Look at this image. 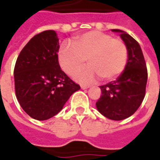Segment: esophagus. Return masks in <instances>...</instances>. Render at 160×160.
Here are the masks:
<instances>
[{"label":"esophagus","mask_w":160,"mask_h":160,"mask_svg":"<svg viewBox=\"0 0 160 160\" xmlns=\"http://www.w3.org/2000/svg\"><path fill=\"white\" fill-rule=\"evenodd\" d=\"M80 88H81L82 89H86V88H89V86L88 85H80Z\"/></svg>","instance_id":"esophagus-1"}]
</instances>
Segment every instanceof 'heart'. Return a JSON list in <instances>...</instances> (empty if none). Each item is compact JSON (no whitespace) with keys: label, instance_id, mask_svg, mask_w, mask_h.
Instances as JSON below:
<instances>
[{"label":"heart","instance_id":"heart-1","mask_svg":"<svg viewBox=\"0 0 160 160\" xmlns=\"http://www.w3.org/2000/svg\"><path fill=\"white\" fill-rule=\"evenodd\" d=\"M72 44H63L58 52L60 66L67 74L73 76L86 63L78 79L82 82H90L98 77L110 80L120 75L128 62V48L123 41L113 38L100 31H90L76 36Z\"/></svg>","mask_w":160,"mask_h":160}]
</instances>
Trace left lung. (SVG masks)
<instances>
[{
	"instance_id": "1",
	"label": "left lung",
	"mask_w": 160,
	"mask_h": 160,
	"mask_svg": "<svg viewBox=\"0 0 160 160\" xmlns=\"http://www.w3.org/2000/svg\"><path fill=\"white\" fill-rule=\"evenodd\" d=\"M128 48V59L124 72L117 80L100 86L102 95L97 102L98 112L112 120L128 118L137 111L145 97L147 67L139 43L128 33L118 29Z\"/></svg>"
}]
</instances>
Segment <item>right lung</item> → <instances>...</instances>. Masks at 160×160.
Listing matches in <instances>:
<instances>
[{
  "label": "right lung",
  "mask_w": 160,
  "mask_h": 160,
  "mask_svg": "<svg viewBox=\"0 0 160 160\" xmlns=\"http://www.w3.org/2000/svg\"><path fill=\"white\" fill-rule=\"evenodd\" d=\"M59 48L56 32L44 31L31 39L15 64L16 97L25 112L37 120L57 115L80 88L60 68Z\"/></svg>",
  "instance_id": "obj_1"
}]
</instances>
